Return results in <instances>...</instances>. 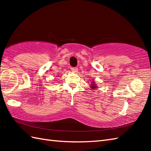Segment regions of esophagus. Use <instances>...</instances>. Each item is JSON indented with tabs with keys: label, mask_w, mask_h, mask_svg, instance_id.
Masks as SVG:
<instances>
[{
	"label": "esophagus",
	"mask_w": 151,
	"mask_h": 151,
	"mask_svg": "<svg viewBox=\"0 0 151 151\" xmlns=\"http://www.w3.org/2000/svg\"><path fill=\"white\" fill-rule=\"evenodd\" d=\"M70 70L73 73H76L78 71V69L76 68V67H71V68H70Z\"/></svg>",
	"instance_id": "1"
}]
</instances>
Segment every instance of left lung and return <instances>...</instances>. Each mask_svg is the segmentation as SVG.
<instances>
[{"instance_id":"obj_1","label":"left lung","mask_w":151,"mask_h":151,"mask_svg":"<svg viewBox=\"0 0 151 151\" xmlns=\"http://www.w3.org/2000/svg\"><path fill=\"white\" fill-rule=\"evenodd\" d=\"M90 88L91 89H97V84H96V83L94 81H91V86H90Z\"/></svg>"}]
</instances>
